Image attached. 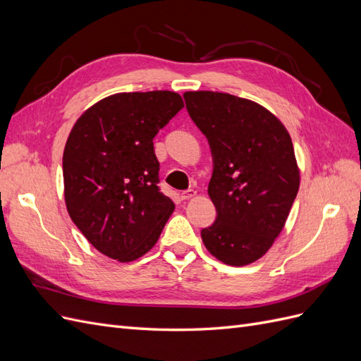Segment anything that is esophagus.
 Listing matches in <instances>:
<instances>
[{
    "label": "esophagus",
    "mask_w": 361,
    "mask_h": 361,
    "mask_svg": "<svg viewBox=\"0 0 361 361\" xmlns=\"http://www.w3.org/2000/svg\"><path fill=\"white\" fill-rule=\"evenodd\" d=\"M195 194H197V191H195V190H187V191H183V192L180 194V199H182V200H190L191 197H194Z\"/></svg>",
    "instance_id": "34e87169"
}]
</instances>
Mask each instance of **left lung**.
<instances>
[{
	"mask_svg": "<svg viewBox=\"0 0 361 361\" xmlns=\"http://www.w3.org/2000/svg\"><path fill=\"white\" fill-rule=\"evenodd\" d=\"M192 122L214 161L207 194L216 220L202 231L209 253L244 267L264 256L285 227L300 188L292 140L280 120L250 99L220 92H185Z\"/></svg>",
	"mask_w": 361,
	"mask_h": 361,
	"instance_id": "1",
	"label": "left lung"
}]
</instances>
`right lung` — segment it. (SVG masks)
I'll return each instance as SVG.
<instances>
[{
  "label": "right lung",
  "instance_id": "obj_1",
  "mask_svg": "<svg viewBox=\"0 0 361 361\" xmlns=\"http://www.w3.org/2000/svg\"><path fill=\"white\" fill-rule=\"evenodd\" d=\"M182 108L169 90L116 93L75 122L63 154L64 200L102 255L133 262L157 244L174 203L158 187L154 138Z\"/></svg>",
  "mask_w": 361,
  "mask_h": 361
}]
</instances>
